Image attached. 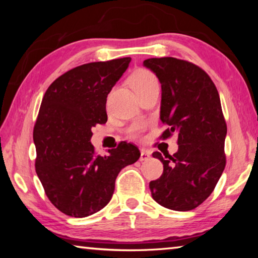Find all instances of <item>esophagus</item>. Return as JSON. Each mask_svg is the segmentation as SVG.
I'll list each match as a JSON object with an SVG mask.
<instances>
[{"instance_id":"34e87169","label":"esophagus","mask_w":258,"mask_h":258,"mask_svg":"<svg viewBox=\"0 0 258 258\" xmlns=\"http://www.w3.org/2000/svg\"><path fill=\"white\" fill-rule=\"evenodd\" d=\"M150 158V154H148L147 151L141 150V156H140V161H145Z\"/></svg>"}]
</instances>
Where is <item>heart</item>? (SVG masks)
Wrapping results in <instances>:
<instances>
[{"instance_id":"obj_1","label":"heart","mask_w":258,"mask_h":258,"mask_svg":"<svg viewBox=\"0 0 258 258\" xmlns=\"http://www.w3.org/2000/svg\"><path fill=\"white\" fill-rule=\"evenodd\" d=\"M131 85H132L135 93H140L142 91L150 89L152 86H158V80H157L156 75L152 72L148 71V69L141 68L135 71L132 75H131ZM145 126L142 124H134L127 130V135L132 139H138L141 134L142 130Z\"/></svg>"}]
</instances>
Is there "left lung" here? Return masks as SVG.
I'll use <instances>...</instances> for the list:
<instances>
[{"label":"left lung","instance_id":"left-lung-1","mask_svg":"<svg viewBox=\"0 0 258 258\" xmlns=\"http://www.w3.org/2000/svg\"><path fill=\"white\" fill-rule=\"evenodd\" d=\"M161 84L160 119L166 128L160 139L175 133L178 150L173 156L155 151L164 165L151 181V196L173 211L186 212L202 205L224 171L226 123L217 89L197 64L172 56L143 61Z\"/></svg>","mask_w":258,"mask_h":258}]
</instances>
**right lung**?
Here are the masks:
<instances>
[{
  "label": "right lung",
  "mask_w": 258,
  "mask_h": 258,
  "mask_svg": "<svg viewBox=\"0 0 258 258\" xmlns=\"http://www.w3.org/2000/svg\"><path fill=\"white\" fill-rule=\"evenodd\" d=\"M131 58L82 64L46 90L34 126L35 169L46 197L60 212L86 217L110 202L125 166L140 158L133 143L119 142L108 155L91 145L92 127L107 123L106 102Z\"/></svg>",
  "instance_id": "obj_1"
}]
</instances>
